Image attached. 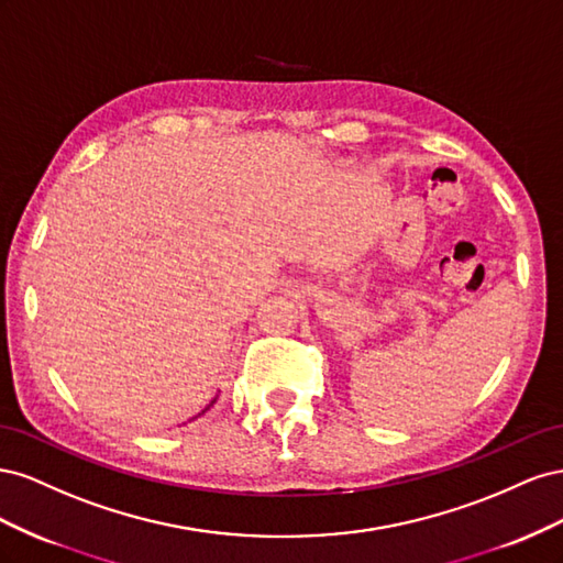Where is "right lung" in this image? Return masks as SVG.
<instances>
[{
	"label": "right lung",
	"mask_w": 563,
	"mask_h": 563,
	"mask_svg": "<svg viewBox=\"0 0 563 563\" xmlns=\"http://www.w3.org/2000/svg\"><path fill=\"white\" fill-rule=\"evenodd\" d=\"M214 404H217V398H214V400H212V404H210V406H207V408H205V410H202V412H200V415H205V412H207V410H210V408H212V406H214Z\"/></svg>",
	"instance_id": "1"
}]
</instances>
